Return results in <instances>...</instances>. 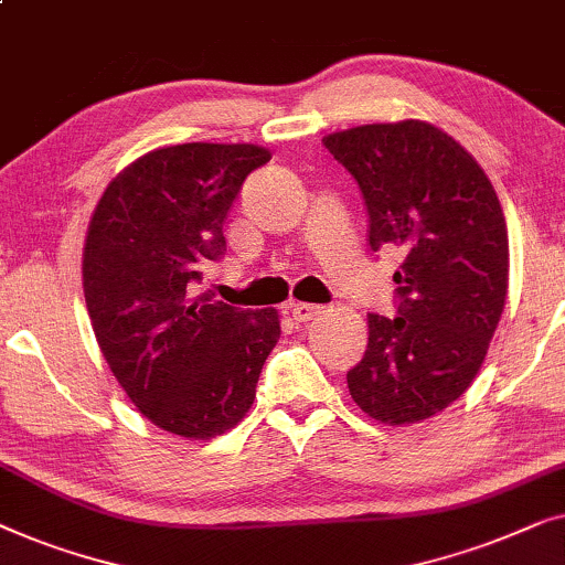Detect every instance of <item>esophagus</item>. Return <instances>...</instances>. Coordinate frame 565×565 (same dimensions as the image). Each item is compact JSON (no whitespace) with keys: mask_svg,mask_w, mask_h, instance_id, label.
Wrapping results in <instances>:
<instances>
[{"mask_svg":"<svg viewBox=\"0 0 565 565\" xmlns=\"http://www.w3.org/2000/svg\"><path fill=\"white\" fill-rule=\"evenodd\" d=\"M289 309H291V317L297 322H309V320H315V317L322 312L320 305H307V301H294Z\"/></svg>","mask_w":565,"mask_h":565,"instance_id":"1","label":"esophagus"}]
</instances>
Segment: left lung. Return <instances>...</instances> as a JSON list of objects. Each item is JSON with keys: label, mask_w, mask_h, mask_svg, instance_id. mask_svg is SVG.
<instances>
[{"label": "left lung", "mask_w": 565, "mask_h": 565, "mask_svg": "<svg viewBox=\"0 0 565 565\" xmlns=\"http://www.w3.org/2000/svg\"><path fill=\"white\" fill-rule=\"evenodd\" d=\"M322 142L361 189L371 250L404 253L396 317L369 315V348L348 388L379 423L427 419L471 386L502 317V204L473 156L430 122L361 125Z\"/></svg>", "instance_id": "left-lung-1"}]
</instances>
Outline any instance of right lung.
Segmentation results:
<instances>
[{"mask_svg":"<svg viewBox=\"0 0 565 565\" xmlns=\"http://www.w3.org/2000/svg\"><path fill=\"white\" fill-rule=\"evenodd\" d=\"M271 161L258 146L184 142L127 166L105 189L84 245V297L115 379L150 423L214 438L256 399L279 343L276 309L194 299L225 256L222 225L243 181Z\"/></svg>","mask_w":565,"mask_h":565,"instance_id":"right-lung-1","label":"right lung"}]
</instances>
